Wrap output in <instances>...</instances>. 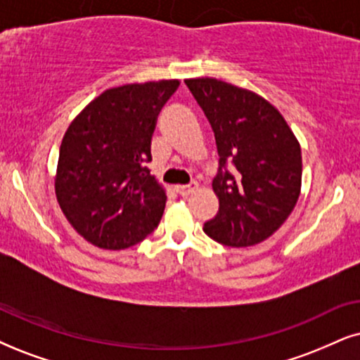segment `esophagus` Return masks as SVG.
<instances>
[{
  "instance_id": "1",
  "label": "esophagus",
  "mask_w": 360,
  "mask_h": 360,
  "mask_svg": "<svg viewBox=\"0 0 360 360\" xmlns=\"http://www.w3.org/2000/svg\"><path fill=\"white\" fill-rule=\"evenodd\" d=\"M198 188H199L198 183H193V184H189V186H177L176 191H177V193H179V195H183V198H188V195L195 193V191H198Z\"/></svg>"
}]
</instances>
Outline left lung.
Segmentation results:
<instances>
[{
	"instance_id": "8db88e82",
	"label": "left lung",
	"mask_w": 360,
	"mask_h": 360,
	"mask_svg": "<svg viewBox=\"0 0 360 360\" xmlns=\"http://www.w3.org/2000/svg\"><path fill=\"white\" fill-rule=\"evenodd\" d=\"M186 86L211 122L219 153L212 181L219 211L204 233L231 248L262 243L301 194V144L279 109L254 91L216 78H191ZM227 162L233 173L225 171Z\"/></svg>"
}]
</instances>
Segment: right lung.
<instances>
[{"label":"right lung","instance_id":"obj_1","mask_svg":"<svg viewBox=\"0 0 360 360\" xmlns=\"http://www.w3.org/2000/svg\"><path fill=\"white\" fill-rule=\"evenodd\" d=\"M177 86L161 79L109 88L63 136L54 193L68 222L93 245L131 248L161 221L166 189L146 162L159 111Z\"/></svg>","mask_w":360,"mask_h":360}]
</instances>
